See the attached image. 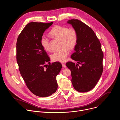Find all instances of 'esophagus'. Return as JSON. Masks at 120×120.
Returning <instances> with one entry per match:
<instances>
[{
	"instance_id": "obj_1",
	"label": "esophagus",
	"mask_w": 120,
	"mask_h": 120,
	"mask_svg": "<svg viewBox=\"0 0 120 120\" xmlns=\"http://www.w3.org/2000/svg\"><path fill=\"white\" fill-rule=\"evenodd\" d=\"M62 66H63V67H64V68H65V67H66V65H65V64H62Z\"/></svg>"
}]
</instances>
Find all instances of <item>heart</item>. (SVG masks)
Here are the masks:
<instances>
[{"label": "heart", "instance_id": "b5f03b06", "mask_svg": "<svg viewBox=\"0 0 120 120\" xmlns=\"http://www.w3.org/2000/svg\"><path fill=\"white\" fill-rule=\"evenodd\" d=\"M49 35L55 39L61 40V46L63 48L59 51L54 52L51 56V59L55 62H64L69 55V50H73L76 45L78 35L74 28H68L65 26L56 25L49 32ZM40 43L43 48L46 51L51 50L50 42L45 36H42Z\"/></svg>", "mask_w": 120, "mask_h": 120}]
</instances>
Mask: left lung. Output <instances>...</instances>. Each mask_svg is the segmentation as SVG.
<instances>
[{"mask_svg":"<svg viewBox=\"0 0 120 120\" xmlns=\"http://www.w3.org/2000/svg\"><path fill=\"white\" fill-rule=\"evenodd\" d=\"M67 23L72 25L78 35L71 58L77 61L66 64L71 71L74 88L79 92H86L94 88L100 78L102 71L104 54L101 45L94 31L87 25L78 19H71ZM81 66L78 67V64Z\"/></svg>","mask_w":120,"mask_h":120,"instance_id":"1","label":"left lung"}]
</instances>
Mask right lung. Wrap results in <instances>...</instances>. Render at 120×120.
I'll list each match as a JSON object with an SVG mask.
<instances>
[{
	"label": "right lung",
	"mask_w": 120,
	"mask_h": 120,
	"mask_svg": "<svg viewBox=\"0 0 120 120\" xmlns=\"http://www.w3.org/2000/svg\"><path fill=\"white\" fill-rule=\"evenodd\" d=\"M53 23H29L16 42V61L20 74L29 90L39 97H47L56 91V77L62 67L58 62L50 64L40 43L43 33ZM46 62L49 64L45 68Z\"/></svg>",
	"instance_id": "right-lung-1"
}]
</instances>
